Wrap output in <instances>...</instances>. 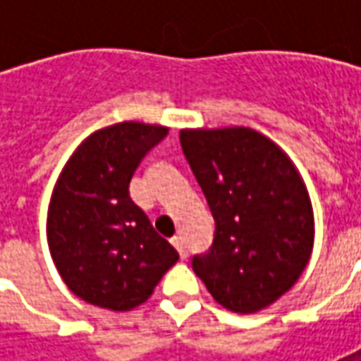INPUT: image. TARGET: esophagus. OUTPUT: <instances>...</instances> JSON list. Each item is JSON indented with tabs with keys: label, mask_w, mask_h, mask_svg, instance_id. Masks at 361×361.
Here are the masks:
<instances>
[{
	"label": "esophagus",
	"mask_w": 361,
	"mask_h": 361,
	"mask_svg": "<svg viewBox=\"0 0 361 361\" xmlns=\"http://www.w3.org/2000/svg\"><path fill=\"white\" fill-rule=\"evenodd\" d=\"M172 243H173V247L180 251L181 259L188 257V247H185V243H183V238H181V235H173Z\"/></svg>",
	"instance_id": "1"
}]
</instances>
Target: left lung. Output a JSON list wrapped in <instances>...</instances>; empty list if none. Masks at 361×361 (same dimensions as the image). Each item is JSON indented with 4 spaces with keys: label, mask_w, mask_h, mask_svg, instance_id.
Masks as SVG:
<instances>
[{
    "label": "left lung",
    "mask_w": 361,
    "mask_h": 361,
    "mask_svg": "<svg viewBox=\"0 0 361 361\" xmlns=\"http://www.w3.org/2000/svg\"><path fill=\"white\" fill-rule=\"evenodd\" d=\"M180 141L216 224L193 271L235 313L265 310L300 279L313 250V209L276 142L250 127L181 129Z\"/></svg>",
    "instance_id": "left-lung-1"
}]
</instances>
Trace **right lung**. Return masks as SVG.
Segmentation results:
<instances>
[{"label": "right lung", "instance_id": "right-lung-1", "mask_svg": "<svg viewBox=\"0 0 361 361\" xmlns=\"http://www.w3.org/2000/svg\"><path fill=\"white\" fill-rule=\"evenodd\" d=\"M168 127L121 121L67 160L48 209V245L67 288L87 303L129 311L147 302L178 251L131 201L129 181Z\"/></svg>", "mask_w": 361, "mask_h": 361}]
</instances>
